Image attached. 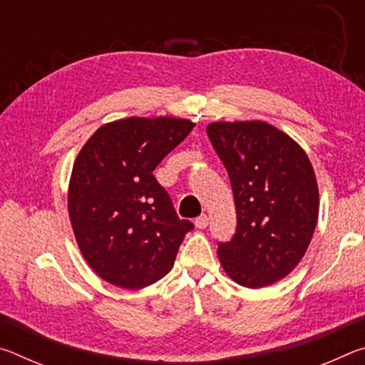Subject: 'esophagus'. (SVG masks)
Listing matches in <instances>:
<instances>
[{
    "label": "esophagus",
    "mask_w": 365,
    "mask_h": 365,
    "mask_svg": "<svg viewBox=\"0 0 365 365\" xmlns=\"http://www.w3.org/2000/svg\"><path fill=\"white\" fill-rule=\"evenodd\" d=\"M207 224H209V217L206 214H201L200 217H196L195 219V225H196V228H206L207 227Z\"/></svg>",
    "instance_id": "esophagus-1"
}]
</instances>
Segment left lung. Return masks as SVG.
Returning <instances> with one entry per match:
<instances>
[{
  "label": "left lung",
  "mask_w": 365,
  "mask_h": 365,
  "mask_svg": "<svg viewBox=\"0 0 365 365\" xmlns=\"http://www.w3.org/2000/svg\"><path fill=\"white\" fill-rule=\"evenodd\" d=\"M232 183L237 230L219 243L230 279L248 288L279 282L304 256L319 217V190L302 148L261 120L209 123Z\"/></svg>",
  "instance_id": "1"
}]
</instances>
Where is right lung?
Returning <instances> with one entry per match:
<instances>
[{
	"label": "right lung",
	"instance_id": "add662e5",
	"mask_svg": "<svg viewBox=\"0 0 365 365\" xmlns=\"http://www.w3.org/2000/svg\"><path fill=\"white\" fill-rule=\"evenodd\" d=\"M193 127L175 117H128L98 128L80 150L69 217L85 261L103 280L138 289L174 265L195 225L178 217L153 170Z\"/></svg>",
	"mask_w": 365,
	"mask_h": 365
}]
</instances>
